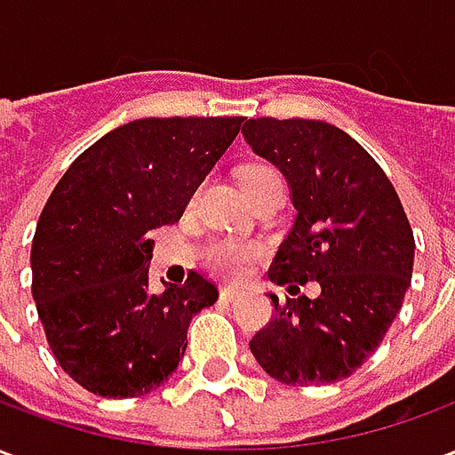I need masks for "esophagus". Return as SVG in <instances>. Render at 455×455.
I'll use <instances>...</instances> for the list:
<instances>
[{
	"label": "esophagus",
	"instance_id": "1",
	"mask_svg": "<svg viewBox=\"0 0 455 455\" xmlns=\"http://www.w3.org/2000/svg\"><path fill=\"white\" fill-rule=\"evenodd\" d=\"M219 295H221V299H224V302H234V299H236L241 292H238L236 287L227 285V287H221V292H219Z\"/></svg>",
	"mask_w": 455,
	"mask_h": 455
}]
</instances>
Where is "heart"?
<instances>
[{
    "instance_id": "heart-1",
    "label": "heart",
    "mask_w": 455,
    "mask_h": 455,
    "mask_svg": "<svg viewBox=\"0 0 455 455\" xmlns=\"http://www.w3.org/2000/svg\"><path fill=\"white\" fill-rule=\"evenodd\" d=\"M280 178L277 170L270 165H246L241 170V185H253V182H263V180ZM258 248L246 241H219L214 246H209L207 263L209 267L224 277H238L246 273L248 263L253 260Z\"/></svg>"
}]
</instances>
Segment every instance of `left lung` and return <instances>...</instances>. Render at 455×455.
Wrapping results in <instances>:
<instances>
[{"mask_svg": "<svg viewBox=\"0 0 455 455\" xmlns=\"http://www.w3.org/2000/svg\"><path fill=\"white\" fill-rule=\"evenodd\" d=\"M243 139L287 180L295 221L267 277L322 292L280 302L251 339L258 365L285 385L343 380L375 353L400 315L414 234L387 175L361 143L316 119H248Z\"/></svg>", "mask_w": 455, "mask_h": 455, "instance_id": "obj_1", "label": "left lung"}]
</instances>
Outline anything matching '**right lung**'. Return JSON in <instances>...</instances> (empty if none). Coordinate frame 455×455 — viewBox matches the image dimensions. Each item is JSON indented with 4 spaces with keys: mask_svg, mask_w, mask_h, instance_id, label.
Listing matches in <instances>:
<instances>
[{
    "mask_svg": "<svg viewBox=\"0 0 455 455\" xmlns=\"http://www.w3.org/2000/svg\"><path fill=\"white\" fill-rule=\"evenodd\" d=\"M243 116L136 119L80 153L45 202L31 246L38 319L70 378L140 397L175 372L188 326L217 302L207 277L153 292L150 231L175 224Z\"/></svg>",
    "mask_w": 455,
    "mask_h": 455,
    "instance_id": "add662e5",
    "label": "right lung"
}]
</instances>
